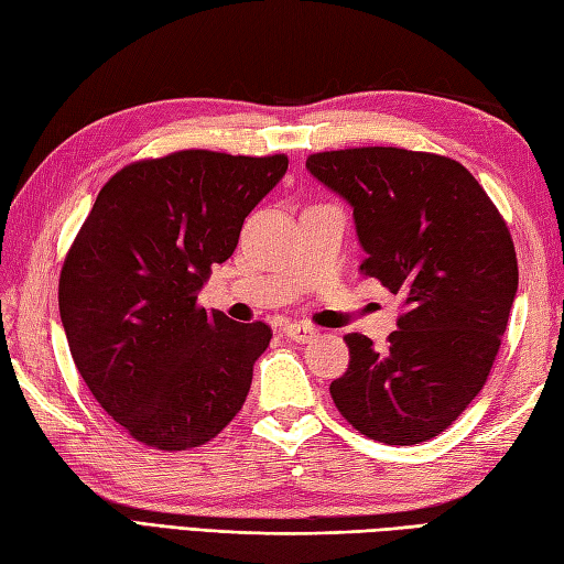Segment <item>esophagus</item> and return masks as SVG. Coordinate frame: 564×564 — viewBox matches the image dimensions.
I'll return each instance as SVG.
<instances>
[{
    "instance_id": "34e87169",
    "label": "esophagus",
    "mask_w": 564,
    "mask_h": 564,
    "mask_svg": "<svg viewBox=\"0 0 564 564\" xmlns=\"http://www.w3.org/2000/svg\"><path fill=\"white\" fill-rule=\"evenodd\" d=\"M283 332H285V337L297 341V344H307L317 337V329L305 325V322H291V325L283 327Z\"/></svg>"
}]
</instances>
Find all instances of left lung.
<instances>
[{
  "label": "left lung",
  "instance_id": "left-lung-1",
  "mask_svg": "<svg viewBox=\"0 0 564 564\" xmlns=\"http://www.w3.org/2000/svg\"><path fill=\"white\" fill-rule=\"evenodd\" d=\"M305 166L354 208L361 273L404 301L386 349L346 334L351 361L332 400L373 441L434 438L482 390L507 332L519 291L509 227L477 178L438 154L354 148Z\"/></svg>",
  "mask_w": 564,
  "mask_h": 564
}]
</instances>
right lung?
Listing matches in <instances>:
<instances>
[{
  "label": "right lung",
  "instance_id": "right-lung-1",
  "mask_svg": "<svg viewBox=\"0 0 564 564\" xmlns=\"http://www.w3.org/2000/svg\"><path fill=\"white\" fill-rule=\"evenodd\" d=\"M285 170V154L184 150L128 164L94 200L59 273V319L94 398L145 446H203L242 410L271 327L208 313L198 293Z\"/></svg>",
  "mask_w": 564,
  "mask_h": 564
}]
</instances>
